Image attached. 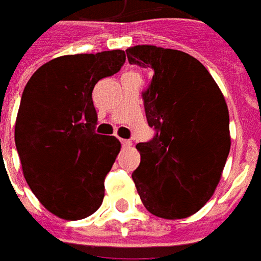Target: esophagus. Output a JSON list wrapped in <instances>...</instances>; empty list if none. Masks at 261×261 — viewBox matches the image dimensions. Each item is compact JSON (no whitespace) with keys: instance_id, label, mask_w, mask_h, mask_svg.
Here are the masks:
<instances>
[{"instance_id":"esophagus-1","label":"esophagus","mask_w":261,"mask_h":261,"mask_svg":"<svg viewBox=\"0 0 261 261\" xmlns=\"http://www.w3.org/2000/svg\"><path fill=\"white\" fill-rule=\"evenodd\" d=\"M120 141H121V145H123V148H130L131 145H133V142H131L130 140H124V138H121Z\"/></svg>"}]
</instances>
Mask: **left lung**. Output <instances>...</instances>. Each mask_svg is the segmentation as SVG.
I'll return each mask as SVG.
<instances>
[{
	"mask_svg": "<svg viewBox=\"0 0 261 261\" xmlns=\"http://www.w3.org/2000/svg\"><path fill=\"white\" fill-rule=\"evenodd\" d=\"M130 64L152 71L142 93L151 141L137 144L141 164L133 180L142 204L159 218L196 214L218 186L229 155V112L207 68L187 53L138 44Z\"/></svg>",
	"mask_w": 261,
	"mask_h": 261,
	"instance_id": "obj_1",
	"label": "left lung"
}]
</instances>
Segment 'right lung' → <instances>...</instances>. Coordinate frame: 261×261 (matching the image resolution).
I'll return each instance as SVG.
<instances>
[{
  "label": "right lung",
  "instance_id": "add662e5",
  "mask_svg": "<svg viewBox=\"0 0 261 261\" xmlns=\"http://www.w3.org/2000/svg\"><path fill=\"white\" fill-rule=\"evenodd\" d=\"M124 61L123 50L61 56L23 89L15 123L22 170L37 200L59 218H86L102 205L103 181L121 144L95 133L92 91Z\"/></svg>",
  "mask_w": 261,
  "mask_h": 261
}]
</instances>
